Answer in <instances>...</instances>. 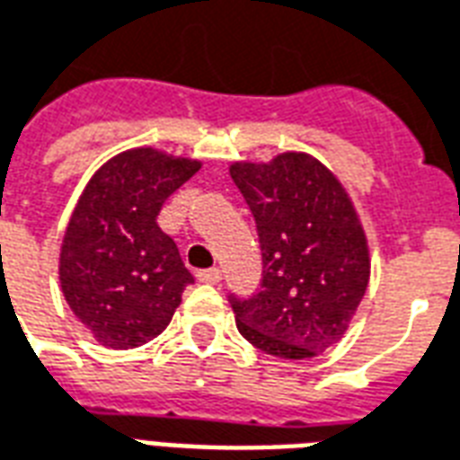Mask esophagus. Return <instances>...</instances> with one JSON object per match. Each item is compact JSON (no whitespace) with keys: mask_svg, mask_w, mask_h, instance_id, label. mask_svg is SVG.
I'll use <instances>...</instances> for the list:
<instances>
[{"mask_svg":"<svg viewBox=\"0 0 460 460\" xmlns=\"http://www.w3.org/2000/svg\"><path fill=\"white\" fill-rule=\"evenodd\" d=\"M197 279H199L201 283H219L221 269H201V270H197Z\"/></svg>","mask_w":460,"mask_h":460,"instance_id":"esophagus-1","label":"esophagus"}]
</instances>
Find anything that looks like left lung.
<instances>
[{"label":"left lung","mask_w":460,"mask_h":460,"mask_svg":"<svg viewBox=\"0 0 460 460\" xmlns=\"http://www.w3.org/2000/svg\"><path fill=\"white\" fill-rule=\"evenodd\" d=\"M261 246V286L229 293L236 328L261 352L320 355L345 335L369 280V253L352 201L328 167L300 152L270 164H234Z\"/></svg>","instance_id":"left-lung-1"}]
</instances>
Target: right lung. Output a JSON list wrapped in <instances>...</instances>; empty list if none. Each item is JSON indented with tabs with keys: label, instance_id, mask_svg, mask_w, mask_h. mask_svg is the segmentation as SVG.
Here are the masks:
<instances>
[{
	"label": "right lung",
	"instance_id": "add662e5",
	"mask_svg": "<svg viewBox=\"0 0 460 460\" xmlns=\"http://www.w3.org/2000/svg\"><path fill=\"white\" fill-rule=\"evenodd\" d=\"M197 170L199 162L150 147L122 152L95 172L75 204L61 246V288L105 347L157 338L194 283L157 214Z\"/></svg>",
	"mask_w": 460,
	"mask_h": 460
}]
</instances>
